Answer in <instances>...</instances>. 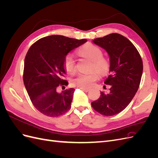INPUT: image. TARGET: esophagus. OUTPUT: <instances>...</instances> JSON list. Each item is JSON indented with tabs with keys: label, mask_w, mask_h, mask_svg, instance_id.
<instances>
[{
	"label": "esophagus",
	"mask_w": 158,
	"mask_h": 158,
	"mask_svg": "<svg viewBox=\"0 0 158 158\" xmlns=\"http://www.w3.org/2000/svg\"><path fill=\"white\" fill-rule=\"evenodd\" d=\"M81 89H82V91H84V92H88L89 91V89H87V88H80Z\"/></svg>",
	"instance_id": "obj_1"
}]
</instances>
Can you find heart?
<instances>
[{"label":"heart","mask_w":158,"mask_h":158,"mask_svg":"<svg viewBox=\"0 0 158 158\" xmlns=\"http://www.w3.org/2000/svg\"><path fill=\"white\" fill-rule=\"evenodd\" d=\"M78 54L92 61L91 69L95 70L101 74H106L109 69V61L103 58V51L99 47L94 44H88L84 45L78 51ZM64 68L70 74H73L76 70V62L73 56L67 55L64 59ZM99 78L97 73H92L89 74H80L73 80L74 86L80 88H89L94 82Z\"/></svg>","instance_id":"obj_1"}]
</instances>
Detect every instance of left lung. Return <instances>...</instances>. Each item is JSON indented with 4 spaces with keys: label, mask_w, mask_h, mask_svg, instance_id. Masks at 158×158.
Returning <instances> with one entry per match:
<instances>
[{
    "label": "left lung",
    "mask_w": 158,
    "mask_h": 158,
    "mask_svg": "<svg viewBox=\"0 0 158 158\" xmlns=\"http://www.w3.org/2000/svg\"><path fill=\"white\" fill-rule=\"evenodd\" d=\"M93 43L106 50L109 56L111 74L104 83L111 88L108 94L100 92L99 98L92 106L103 115H115L128 106L139 88L142 60L135 45L118 33L96 38Z\"/></svg>",
    "instance_id": "obj_1"
}]
</instances>
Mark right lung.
Returning a JSON list of instances; mask_svg holds the SVG:
<instances>
[{
	"mask_svg": "<svg viewBox=\"0 0 158 158\" xmlns=\"http://www.w3.org/2000/svg\"><path fill=\"white\" fill-rule=\"evenodd\" d=\"M87 41L63 35L43 37L28 50L23 69V80L34 107L48 117H58L71 107L74 88L57 92L59 85H67L64 80L63 62L70 51Z\"/></svg>",
	"mask_w": 158,
	"mask_h": 158,
	"instance_id": "obj_1",
	"label": "right lung"
}]
</instances>
